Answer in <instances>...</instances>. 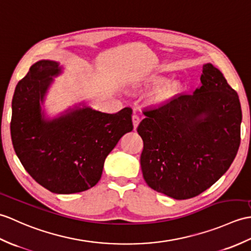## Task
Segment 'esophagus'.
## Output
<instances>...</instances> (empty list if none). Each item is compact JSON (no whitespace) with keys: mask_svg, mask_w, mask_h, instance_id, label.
I'll return each instance as SVG.
<instances>
[{"mask_svg":"<svg viewBox=\"0 0 251 251\" xmlns=\"http://www.w3.org/2000/svg\"><path fill=\"white\" fill-rule=\"evenodd\" d=\"M132 121H133V126H134V129H136L138 124H140V117H138L137 114H133L132 116Z\"/></svg>","mask_w":251,"mask_h":251,"instance_id":"obj_1","label":"esophagus"}]
</instances>
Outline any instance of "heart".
<instances>
[{
    "label": "heart",
    "instance_id": "b5f03b06",
    "mask_svg": "<svg viewBox=\"0 0 251 251\" xmlns=\"http://www.w3.org/2000/svg\"><path fill=\"white\" fill-rule=\"evenodd\" d=\"M163 81L162 77L159 76H151L145 80V83L148 86H158L161 82ZM180 86L178 85L177 82H171V83H166L162 88L160 89L157 93V99L159 101H166V100L171 99L172 97H174L175 94L179 91Z\"/></svg>",
    "mask_w": 251,
    "mask_h": 251
}]
</instances>
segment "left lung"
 <instances>
[{
	"label": "left lung",
	"mask_w": 251,
	"mask_h": 251,
	"mask_svg": "<svg viewBox=\"0 0 251 251\" xmlns=\"http://www.w3.org/2000/svg\"><path fill=\"white\" fill-rule=\"evenodd\" d=\"M202 86L157 108L144 110L137 132L147 185L186 200L211 187L229 170L241 144L242 108L221 72L203 65Z\"/></svg>",
	"instance_id": "1"
}]
</instances>
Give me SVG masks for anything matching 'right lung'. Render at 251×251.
Returning <instances> with one entry per match:
<instances>
[{
	"label": "right lung",
	"mask_w": 251,
	"mask_h": 251,
	"mask_svg": "<svg viewBox=\"0 0 251 251\" xmlns=\"http://www.w3.org/2000/svg\"><path fill=\"white\" fill-rule=\"evenodd\" d=\"M59 73L57 62L38 61L17 83L10 136L17 157L33 179L53 193L70 194L97 185L108 153L133 130L132 108L105 114L85 107L44 120L40 100L51 76Z\"/></svg>",
	"instance_id": "right-lung-1"
}]
</instances>
